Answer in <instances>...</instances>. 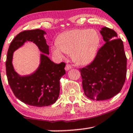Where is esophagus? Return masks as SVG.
Returning a JSON list of instances; mask_svg holds the SVG:
<instances>
[{"label":"esophagus","instance_id":"1","mask_svg":"<svg viewBox=\"0 0 133 133\" xmlns=\"http://www.w3.org/2000/svg\"><path fill=\"white\" fill-rule=\"evenodd\" d=\"M72 68V65H70V64H66V66H65V70L68 71V70H69L70 69H71Z\"/></svg>","mask_w":133,"mask_h":133}]
</instances>
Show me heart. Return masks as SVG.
<instances>
[{"label":"heart","instance_id":"b5f03b06","mask_svg":"<svg viewBox=\"0 0 133 133\" xmlns=\"http://www.w3.org/2000/svg\"><path fill=\"white\" fill-rule=\"evenodd\" d=\"M99 44V35L95 30H73L61 34L51 51L59 58H63L65 52L72 54L75 62L85 65L94 59Z\"/></svg>","mask_w":133,"mask_h":133}]
</instances>
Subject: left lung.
Masks as SVG:
<instances>
[{"instance_id": "8db88e82", "label": "left lung", "mask_w": 133, "mask_h": 133, "mask_svg": "<svg viewBox=\"0 0 133 133\" xmlns=\"http://www.w3.org/2000/svg\"><path fill=\"white\" fill-rule=\"evenodd\" d=\"M105 43L94 60L80 68L84 94L93 100H106L117 95L125 82L127 58L123 42L114 30L104 27L100 31Z\"/></svg>"}]
</instances>
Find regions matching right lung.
Returning <instances> with one entry per match:
<instances>
[{"label":"right lung","mask_w":133,"mask_h":133,"mask_svg":"<svg viewBox=\"0 0 133 133\" xmlns=\"http://www.w3.org/2000/svg\"><path fill=\"white\" fill-rule=\"evenodd\" d=\"M40 29L25 30L12 40L8 49L5 61L8 83L14 95L18 99L30 106L42 107L52 105L59 95V81L65 75V63L56 64L45 55H41V65L38 70L30 76L20 77L14 70L12 65V53L26 41H31L40 51L49 55V46Z\"/></svg>","instance_id":"right-lung-1"}]
</instances>
